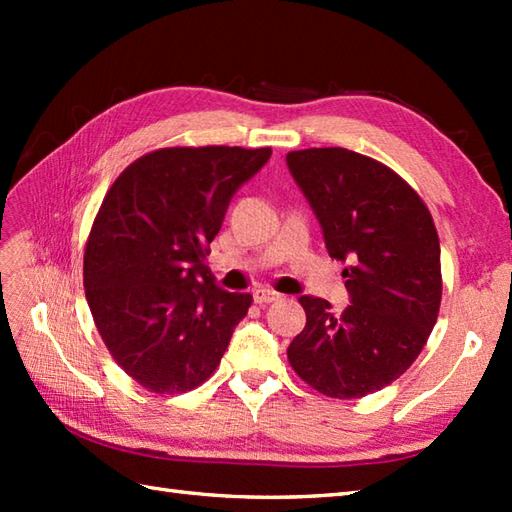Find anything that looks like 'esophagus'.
I'll return each instance as SVG.
<instances>
[{
    "label": "esophagus",
    "instance_id": "obj_1",
    "mask_svg": "<svg viewBox=\"0 0 512 512\" xmlns=\"http://www.w3.org/2000/svg\"><path fill=\"white\" fill-rule=\"evenodd\" d=\"M279 297L281 295H279V292H275L273 288H255L253 290V299H255V303H259V306H262V303H273Z\"/></svg>",
    "mask_w": 512,
    "mask_h": 512
}]
</instances>
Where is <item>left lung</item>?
<instances>
[{
  "label": "left lung",
  "mask_w": 512,
  "mask_h": 512,
  "mask_svg": "<svg viewBox=\"0 0 512 512\" xmlns=\"http://www.w3.org/2000/svg\"><path fill=\"white\" fill-rule=\"evenodd\" d=\"M292 178L341 259L350 303L334 314L303 295L306 328L288 361L330 398H361L407 372L436 325L442 299L440 239L420 195L383 162L343 147L286 156Z\"/></svg>",
  "instance_id": "1"
}]
</instances>
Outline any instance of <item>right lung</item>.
<instances>
[{
  "label": "right lung",
  "instance_id": "right-lung-1",
  "mask_svg": "<svg viewBox=\"0 0 512 512\" xmlns=\"http://www.w3.org/2000/svg\"><path fill=\"white\" fill-rule=\"evenodd\" d=\"M273 149L167 147L134 160L107 191L83 257L103 343L138 385L184 394L220 365L253 297L206 266L235 191Z\"/></svg>",
  "mask_w": 512,
  "mask_h": 512
}]
</instances>
